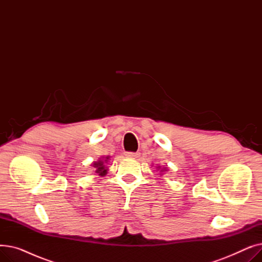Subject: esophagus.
<instances>
[{"label": "esophagus", "mask_w": 262, "mask_h": 262, "mask_svg": "<svg viewBox=\"0 0 262 262\" xmlns=\"http://www.w3.org/2000/svg\"><path fill=\"white\" fill-rule=\"evenodd\" d=\"M139 155H140V153H138V152H136V153H134V152H127V153L125 154V156L130 157V158H137V157H139Z\"/></svg>", "instance_id": "1"}]
</instances>
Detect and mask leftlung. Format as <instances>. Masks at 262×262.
Instances as JSON below:
<instances>
[{"mask_svg":"<svg viewBox=\"0 0 262 262\" xmlns=\"http://www.w3.org/2000/svg\"><path fill=\"white\" fill-rule=\"evenodd\" d=\"M158 169H160V167H158ZM163 171H168V169L167 168H163V169H161L160 172H163Z\"/></svg>","mask_w":262,"mask_h":262,"instance_id":"1","label":"left lung"}]
</instances>
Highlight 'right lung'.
Listing matches in <instances>:
<instances>
[{"instance_id":"obj_1","label":"right lung","mask_w":262,"mask_h":262,"mask_svg":"<svg viewBox=\"0 0 262 262\" xmlns=\"http://www.w3.org/2000/svg\"><path fill=\"white\" fill-rule=\"evenodd\" d=\"M108 159H109V157L107 156V157H105V159H99L98 161L93 162L92 166L95 168V173H98L101 176H104L107 173V167L105 163L108 162Z\"/></svg>"}]
</instances>
